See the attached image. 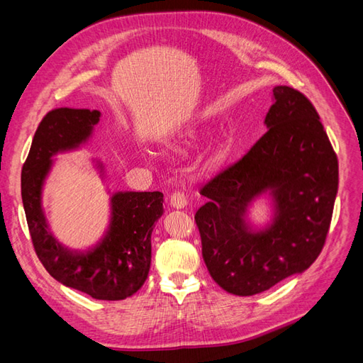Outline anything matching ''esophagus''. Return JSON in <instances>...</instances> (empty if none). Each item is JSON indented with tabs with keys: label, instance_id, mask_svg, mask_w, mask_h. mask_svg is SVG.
Instances as JSON below:
<instances>
[{
	"label": "esophagus",
	"instance_id": "obj_1",
	"mask_svg": "<svg viewBox=\"0 0 363 363\" xmlns=\"http://www.w3.org/2000/svg\"><path fill=\"white\" fill-rule=\"evenodd\" d=\"M169 204L175 208H183L188 206V196H186V194L183 191H175L171 194Z\"/></svg>",
	"mask_w": 363,
	"mask_h": 363
}]
</instances>
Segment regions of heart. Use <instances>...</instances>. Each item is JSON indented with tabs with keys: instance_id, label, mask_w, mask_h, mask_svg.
Returning <instances> with one entry per match:
<instances>
[{
	"instance_id": "b5f03b06",
	"label": "heart",
	"mask_w": 363,
	"mask_h": 363,
	"mask_svg": "<svg viewBox=\"0 0 363 363\" xmlns=\"http://www.w3.org/2000/svg\"><path fill=\"white\" fill-rule=\"evenodd\" d=\"M218 159V155H213V160H216Z\"/></svg>"
}]
</instances>
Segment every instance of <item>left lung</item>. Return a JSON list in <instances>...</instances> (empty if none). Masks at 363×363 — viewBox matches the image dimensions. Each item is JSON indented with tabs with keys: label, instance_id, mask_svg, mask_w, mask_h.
Here are the masks:
<instances>
[{
	"label": "left lung",
	"instance_id": "left-lung-1",
	"mask_svg": "<svg viewBox=\"0 0 363 363\" xmlns=\"http://www.w3.org/2000/svg\"><path fill=\"white\" fill-rule=\"evenodd\" d=\"M272 94L268 131L203 186L208 201L195 213L208 272L240 296L312 265L325 244L337 194V157L316 108L289 86H276ZM267 191L274 201L273 223L251 230L247 206Z\"/></svg>",
	"mask_w": 363,
	"mask_h": 363
}]
</instances>
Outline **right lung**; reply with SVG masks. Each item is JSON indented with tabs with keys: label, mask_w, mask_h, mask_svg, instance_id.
Listing matches in <instances>:
<instances>
[{
	"label": "right lung",
	"mask_w": 363,
	"mask_h": 363,
	"mask_svg": "<svg viewBox=\"0 0 363 363\" xmlns=\"http://www.w3.org/2000/svg\"><path fill=\"white\" fill-rule=\"evenodd\" d=\"M100 116L98 111L69 107L54 108L43 116L21 174V194L31 242L45 269L65 286L95 300L115 301L138 292L148 277L151 233L163 213V194H113L107 233L86 252L59 244L42 211V186L51 169V157L84 144Z\"/></svg>",
	"instance_id": "1"
}]
</instances>
